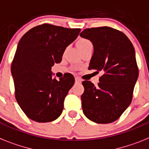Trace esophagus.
Here are the masks:
<instances>
[{"instance_id":"34e87169","label":"esophagus","mask_w":149,"mask_h":149,"mask_svg":"<svg viewBox=\"0 0 149 149\" xmlns=\"http://www.w3.org/2000/svg\"><path fill=\"white\" fill-rule=\"evenodd\" d=\"M75 82H76V83H80L81 80L78 78V77H76V78H75Z\"/></svg>"}]
</instances>
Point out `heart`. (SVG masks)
Masks as SVG:
<instances>
[{
    "label": "heart",
    "instance_id": "1",
    "mask_svg": "<svg viewBox=\"0 0 149 149\" xmlns=\"http://www.w3.org/2000/svg\"><path fill=\"white\" fill-rule=\"evenodd\" d=\"M89 44H92V43H91V42L88 41V39H86V38H79V39L77 41V45L78 48L79 49V48H81V47H85V46L87 45H89Z\"/></svg>",
    "mask_w": 149,
    "mask_h": 149
}]
</instances>
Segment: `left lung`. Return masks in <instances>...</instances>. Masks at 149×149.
Returning <instances> with one entry per match:
<instances>
[{
    "label": "left lung",
    "mask_w": 149,
    "mask_h": 149,
    "mask_svg": "<svg viewBox=\"0 0 149 149\" xmlns=\"http://www.w3.org/2000/svg\"><path fill=\"white\" fill-rule=\"evenodd\" d=\"M80 36L94 47L88 70L102 72L97 86L91 81L82 82V111L95 123H112L132 102L139 77L134 47L124 33L107 26L86 29Z\"/></svg>",
    "instance_id": "8db88e82"
}]
</instances>
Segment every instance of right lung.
Segmentation results:
<instances>
[{
	"mask_svg": "<svg viewBox=\"0 0 149 149\" xmlns=\"http://www.w3.org/2000/svg\"><path fill=\"white\" fill-rule=\"evenodd\" d=\"M80 29L43 24L31 29L19 42L11 65L16 99L25 114L38 123L60 117L65 97L75 82L67 73L57 80L51 67L62 61Z\"/></svg>",
	"mask_w": 149,
	"mask_h": 149,
	"instance_id": "obj_1",
	"label": "right lung"
}]
</instances>
